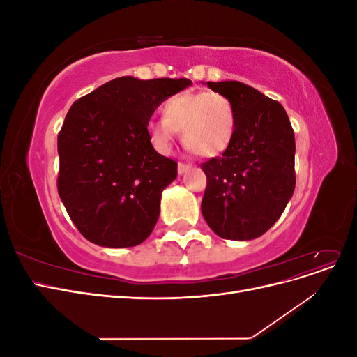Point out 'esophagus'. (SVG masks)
I'll use <instances>...</instances> for the list:
<instances>
[{
  "mask_svg": "<svg viewBox=\"0 0 357 357\" xmlns=\"http://www.w3.org/2000/svg\"><path fill=\"white\" fill-rule=\"evenodd\" d=\"M190 168H192V165L183 164V162H180L178 167H177V171H178V174H185V172H188Z\"/></svg>",
  "mask_w": 357,
  "mask_h": 357,
  "instance_id": "esophagus-1",
  "label": "esophagus"
}]
</instances>
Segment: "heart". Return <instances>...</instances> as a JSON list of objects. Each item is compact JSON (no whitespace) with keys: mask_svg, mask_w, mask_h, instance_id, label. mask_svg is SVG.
<instances>
[{"mask_svg":"<svg viewBox=\"0 0 357 357\" xmlns=\"http://www.w3.org/2000/svg\"><path fill=\"white\" fill-rule=\"evenodd\" d=\"M164 117L149 122L147 135L162 153H168L181 131L186 147L202 158H215L232 144L236 128L235 109L219 92H181L162 107Z\"/></svg>","mask_w":357,"mask_h":357,"instance_id":"1","label":"heart"}]
</instances>
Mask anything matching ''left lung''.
<instances>
[{"mask_svg": "<svg viewBox=\"0 0 357 357\" xmlns=\"http://www.w3.org/2000/svg\"><path fill=\"white\" fill-rule=\"evenodd\" d=\"M231 100L232 144L201 165L207 176L201 211L220 238L248 241L278 220L294 195L295 134L278 101L241 82H207Z\"/></svg>", "mask_w": 357, "mask_h": 357, "instance_id": "obj_1", "label": "left lung"}]
</instances>
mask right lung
<instances>
[{
    "label": "right lung",
    "instance_id": "obj_1",
    "mask_svg": "<svg viewBox=\"0 0 357 357\" xmlns=\"http://www.w3.org/2000/svg\"><path fill=\"white\" fill-rule=\"evenodd\" d=\"M189 79L110 80L68 110L58 135V193L75 228L102 247H134L152 234L177 162L159 155L150 117Z\"/></svg>",
    "mask_w": 357,
    "mask_h": 357
}]
</instances>
